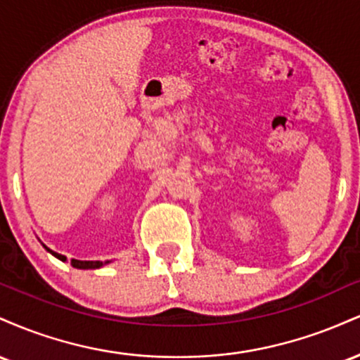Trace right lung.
Wrapping results in <instances>:
<instances>
[{"label":"right lung","mask_w":360,"mask_h":360,"mask_svg":"<svg viewBox=\"0 0 360 360\" xmlns=\"http://www.w3.org/2000/svg\"><path fill=\"white\" fill-rule=\"evenodd\" d=\"M42 245H44V243H42ZM45 249H47V247H45ZM47 252H51L53 257L62 260V262H65V260H68V257H64V255L57 254V252H53L51 249H47ZM105 264H110V260H105V262H101V260H77V259L71 260V266L76 267V269H100V267L105 266Z\"/></svg>","instance_id":"right-lung-1"}]
</instances>
